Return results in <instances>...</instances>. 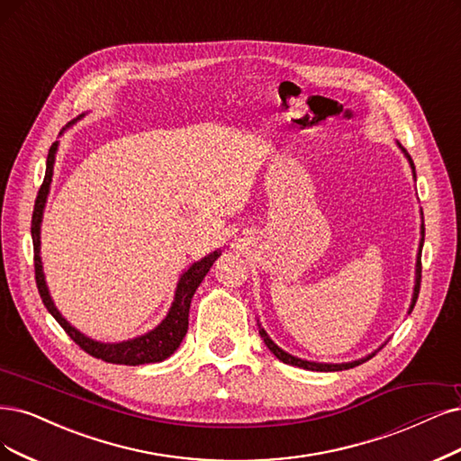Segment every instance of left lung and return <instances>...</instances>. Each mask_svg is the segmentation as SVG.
I'll use <instances>...</instances> for the list:
<instances>
[{"label":"left lung","instance_id":"obj_1","mask_svg":"<svg viewBox=\"0 0 461 461\" xmlns=\"http://www.w3.org/2000/svg\"><path fill=\"white\" fill-rule=\"evenodd\" d=\"M397 146H399V149L404 153V158L408 159V165H411V168H412V176L416 178V167H414V161H412V158L408 156V151L397 142ZM421 214V212H420ZM421 218H423V214H421ZM420 233H421V240H420V247H418V257H416V277H414V293H412V300H411V308H408V315L412 313V310H414V305H416V300H418V293H420V281H421V247H423V235H425V228H423V224L420 226ZM258 332H260V336H262V339H264V344L267 346V349L274 353L279 361H283V363H286V365H293V366H298V368H305V370H315V372H338V370H348V368H353V366H359V365H363L365 361H368V359H372L374 355H376L384 346H380L376 351H372V353H368L366 357H363V359H357V361H349V363H317V361H308V359H300V357H296V355H293V353H288V351H285V349H281L274 339L269 338V334L264 330V327H262V322L258 321Z\"/></svg>","mask_w":461,"mask_h":461}]
</instances>
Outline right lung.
<instances>
[{
  "instance_id": "add662e5",
  "label": "right lung",
  "mask_w": 461,
  "mask_h": 461,
  "mask_svg": "<svg viewBox=\"0 0 461 461\" xmlns=\"http://www.w3.org/2000/svg\"><path fill=\"white\" fill-rule=\"evenodd\" d=\"M85 113L76 117L74 122L68 123L60 134L72 127L77 119H81ZM57 151H59V142H53L49 149L47 156V168H45V178L40 187V194L36 199V204H33V214H32V241H33V267H36V283H38V291L43 300V305L47 312L57 319L59 325L66 330V334L70 336L74 342L89 355L96 357V359H102L106 363L113 365H148V363H161L168 359L173 355L187 332V317H190V303L192 298L197 291V286L204 279V276L209 274L211 266L218 260L221 254L220 249L209 252L207 257L194 262L190 267H187L184 274L180 276L176 283V291H175V300L170 303V308L165 315V319L159 322L156 329H151L140 336L123 339V342H98V339L89 338L87 334H83L77 330L72 322H68L66 317L59 312L55 305L53 298H50L49 286L45 281L43 274V262H41V221H43V211H45V203L47 195L50 190V182H53V168H55V159H57Z\"/></svg>"
}]
</instances>
